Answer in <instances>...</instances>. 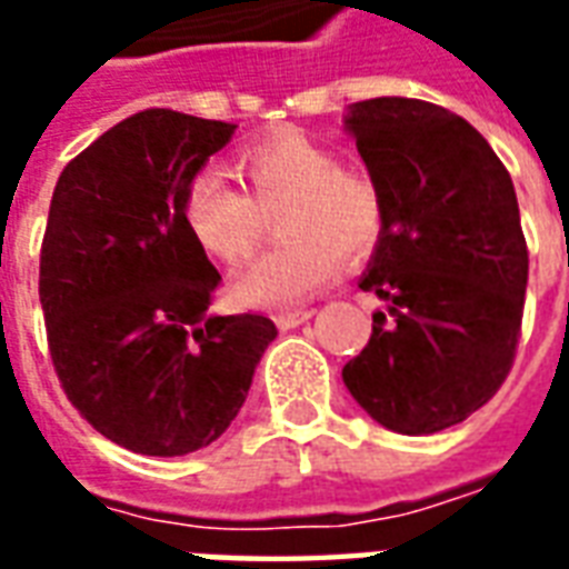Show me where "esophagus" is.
<instances>
[{"mask_svg":"<svg viewBox=\"0 0 569 569\" xmlns=\"http://www.w3.org/2000/svg\"><path fill=\"white\" fill-rule=\"evenodd\" d=\"M310 317H313V310L298 308V310H283V313H277L273 322H277V326L286 332V329H296V326H301V322H308Z\"/></svg>","mask_w":569,"mask_h":569,"instance_id":"obj_1","label":"esophagus"}]
</instances>
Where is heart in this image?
Here are the masks:
<instances>
[{
	"label": "heart",
	"instance_id": "heart-1",
	"mask_svg": "<svg viewBox=\"0 0 569 569\" xmlns=\"http://www.w3.org/2000/svg\"><path fill=\"white\" fill-rule=\"evenodd\" d=\"M231 186L203 170L186 188L182 219L210 256L224 264L247 261L277 216L280 247L264 252L237 277L234 296L249 308H292L338 273L341 256H369L383 224V200L366 170L338 163L326 142L305 130H277L237 154Z\"/></svg>",
	"mask_w": 569,
	"mask_h": 569
}]
</instances>
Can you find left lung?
I'll use <instances>...</instances> for the list:
<instances>
[{
  "mask_svg": "<svg viewBox=\"0 0 569 569\" xmlns=\"http://www.w3.org/2000/svg\"><path fill=\"white\" fill-rule=\"evenodd\" d=\"M345 130L383 200L359 277L383 310L341 375L371 420L429 436L478 411L512 369L527 289L512 176L466 118L427 100L347 106Z\"/></svg>",
  "mask_w": 569,
  "mask_h": 569,
  "instance_id": "left-lung-1",
  "label": "left lung"
}]
</instances>
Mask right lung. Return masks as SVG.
Wrapping results in <instances>:
<instances>
[{
    "label": "right lung",
    "mask_w": 569,
    "mask_h": 569,
    "mask_svg": "<svg viewBox=\"0 0 569 569\" xmlns=\"http://www.w3.org/2000/svg\"><path fill=\"white\" fill-rule=\"evenodd\" d=\"M234 128L146 109L57 179L39 264L51 359L81 418L133 453L219 439L277 338L259 313H210L222 277L182 219L188 182Z\"/></svg>",
    "instance_id": "right-lung-1"
}]
</instances>
